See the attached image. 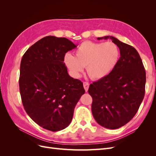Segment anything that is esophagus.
<instances>
[{
    "instance_id": "esophagus-1",
    "label": "esophagus",
    "mask_w": 156,
    "mask_h": 156,
    "mask_svg": "<svg viewBox=\"0 0 156 156\" xmlns=\"http://www.w3.org/2000/svg\"><path fill=\"white\" fill-rule=\"evenodd\" d=\"M83 87L84 88V90H85V91L87 92L88 88H89V83L88 82H84L83 83Z\"/></svg>"
}]
</instances>
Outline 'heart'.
<instances>
[{"label":"heart","instance_id":"b5f03b06","mask_svg":"<svg viewBox=\"0 0 156 156\" xmlns=\"http://www.w3.org/2000/svg\"><path fill=\"white\" fill-rule=\"evenodd\" d=\"M120 51L112 42L84 41L75 51L64 55V62L74 77H78L84 67L92 79L105 78L115 69L119 62Z\"/></svg>","mask_w":156,"mask_h":156}]
</instances>
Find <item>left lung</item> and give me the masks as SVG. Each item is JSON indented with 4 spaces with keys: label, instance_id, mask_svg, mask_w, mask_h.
<instances>
[{
    "label": "left lung",
    "instance_id": "obj_1",
    "mask_svg": "<svg viewBox=\"0 0 156 156\" xmlns=\"http://www.w3.org/2000/svg\"><path fill=\"white\" fill-rule=\"evenodd\" d=\"M120 49L116 67L105 78L94 82L88 88L92 98L94 119L105 128L115 129L129 122L137 112L145 93L146 72L140 55L133 47L111 36Z\"/></svg>",
    "mask_w": 156,
    "mask_h": 156
}]
</instances>
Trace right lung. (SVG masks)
<instances>
[{"label": "right lung", "instance_id": "1", "mask_svg": "<svg viewBox=\"0 0 156 156\" xmlns=\"http://www.w3.org/2000/svg\"><path fill=\"white\" fill-rule=\"evenodd\" d=\"M75 48L66 37L48 36L29 48L21 61L23 107L33 121L51 131L70 124L75 107L85 92L83 83L69 76L64 63L65 54Z\"/></svg>", "mask_w": 156, "mask_h": 156}]
</instances>
